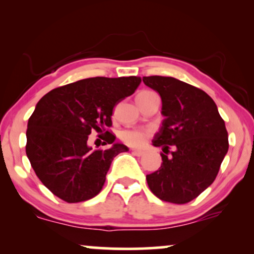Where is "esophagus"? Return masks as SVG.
Returning <instances> with one entry per match:
<instances>
[{
    "label": "esophagus",
    "instance_id": "34e87169",
    "mask_svg": "<svg viewBox=\"0 0 254 254\" xmlns=\"http://www.w3.org/2000/svg\"><path fill=\"white\" fill-rule=\"evenodd\" d=\"M131 152H133V154H134L135 156H138V157H141V156L144 155V151L136 150V149H133V150H131Z\"/></svg>",
    "mask_w": 254,
    "mask_h": 254
}]
</instances>
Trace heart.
<instances>
[{
  "mask_svg": "<svg viewBox=\"0 0 254 254\" xmlns=\"http://www.w3.org/2000/svg\"><path fill=\"white\" fill-rule=\"evenodd\" d=\"M145 92H151V91H142L141 93ZM140 95V93H138ZM151 135V129H148V128H126V129L121 130L119 134L120 140L126 143L127 145H130V147L138 148L142 147L145 143V141L148 140V137Z\"/></svg>",
  "mask_w": 254,
  "mask_h": 254,
  "instance_id": "b5f03b06",
  "label": "heart"
}]
</instances>
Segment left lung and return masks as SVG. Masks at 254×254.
Wrapping results in <instances>:
<instances>
[{
	"label": "left lung",
	"instance_id": "8db88e82",
	"mask_svg": "<svg viewBox=\"0 0 254 254\" xmlns=\"http://www.w3.org/2000/svg\"><path fill=\"white\" fill-rule=\"evenodd\" d=\"M144 84L162 98V127L152 144L161 147L162 165L147 175L158 199L184 204L209 187L229 149L228 131L216 104L206 92L173 77L147 76Z\"/></svg>",
	"mask_w": 254,
	"mask_h": 254
}]
</instances>
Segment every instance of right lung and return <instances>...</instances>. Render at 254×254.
<instances>
[{
    "mask_svg": "<svg viewBox=\"0 0 254 254\" xmlns=\"http://www.w3.org/2000/svg\"><path fill=\"white\" fill-rule=\"evenodd\" d=\"M141 78L91 77L60 86L46 93L30 117L26 156L40 182L68 203L96 196L106 173L126 145L114 143L113 109L133 95ZM92 130L100 133L107 149L92 151L86 142ZM105 133V135H103Z\"/></svg>",
    "mask_w": 254,
    "mask_h": 254,
    "instance_id": "obj_1",
    "label": "right lung"
}]
</instances>
